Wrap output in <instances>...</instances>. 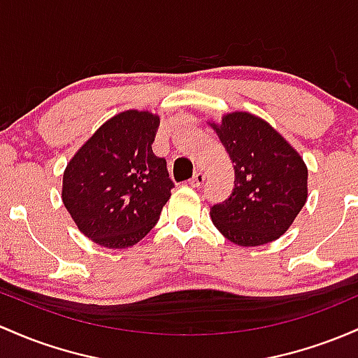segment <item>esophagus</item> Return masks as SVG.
Returning a JSON list of instances; mask_svg holds the SVG:
<instances>
[{
  "mask_svg": "<svg viewBox=\"0 0 358 358\" xmlns=\"http://www.w3.org/2000/svg\"><path fill=\"white\" fill-rule=\"evenodd\" d=\"M203 182H206V175H203L202 171H197V173H195V175H194V178L190 180V185L194 187V188H199L200 185H202Z\"/></svg>",
  "mask_w": 358,
  "mask_h": 358,
  "instance_id": "obj_1",
  "label": "esophagus"
}]
</instances>
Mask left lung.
I'll use <instances>...</instances> for the list:
<instances>
[{"instance_id": "8db88e82", "label": "left lung", "mask_w": 358, "mask_h": 358, "mask_svg": "<svg viewBox=\"0 0 358 358\" xmlns=\"http://www.w3.org/2000/svg\"><path fill=\"white\" fill-rule=\"evenodd\" d=\"M234 163L229 199L210 207L214 226L239 246L275 241L289 229L308 200V168L270 124L233 112L210 124Z\"/></svg>"}]
</instances>
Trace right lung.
Returning <instances> with one entry per match:
<instances>
[{"mask_svg":"<svg viewBox=\"0 0 358 358\" xmlns=\"http://www.w3.org/2000/svg\"><path fill=\"white\" fill-rule=\"evenodd\" d=\"M159 117L127 110L105 122L71 158L62 202L96 245L134 246L158 222L171 197L166 159L152 152Z\"/></svg>","mask_w":358,"mask_h":358,"instance_id":"1","label":"right lung"}]
</instances>
